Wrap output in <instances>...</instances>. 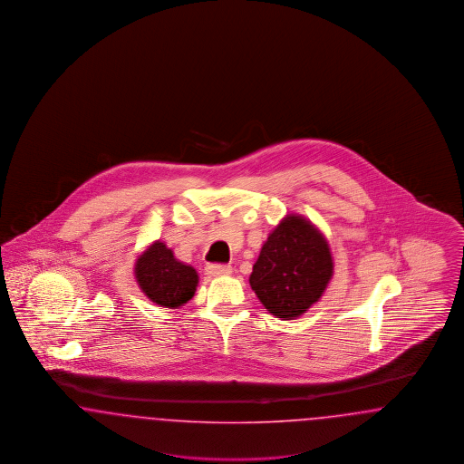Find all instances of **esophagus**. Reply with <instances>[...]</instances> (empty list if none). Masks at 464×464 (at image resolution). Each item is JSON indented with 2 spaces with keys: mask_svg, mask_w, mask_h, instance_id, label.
I'll return each instance as SVG.
<instances>
[{
  "mask_svg": "<svg viewBox=\"0 0 464 464\" xmlns=\"http://www.w3.org/2000/svg\"><path fill=\"white\" fill-rule=\"evenodd\" d=\"M205 271L208 276H227L233 273V267L223 266V264H210V266H207Z\"/></svg>",
  "mask_w": 464,
  "mask_h": 464,
  "instance_id": "obj_1",
  "label": "esophagus"
}]
</instances>
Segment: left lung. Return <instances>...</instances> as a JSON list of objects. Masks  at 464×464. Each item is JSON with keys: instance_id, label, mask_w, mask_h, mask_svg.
Returning a JSON list of instances; mask_svg holds the SVG:
<instances>
[{"instance_id": "1", "label": "left lung", "mask_w": 464, "mask_h": 464, "mask_svg": "<svg viewBox=\"0 0 464 464\" xmlns=\"http://www.w3.org/2000/svg\"><path fill=\"white\" fill-rule=\"evenodd\" d=\"M334 269L323 231L305 216L290 212L262 243L248 283L271 314L290 321L321 300Z\"/></svg>"}]
</instances>
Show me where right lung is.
Wrapping results in <instances>:
<instances>
[{
  "label": "right lung",
  "instance_id": "right-lung-1",
  "mask_svg": "<svg viewBox=\"0 0 464 464\" xmlns=\"http://www.w3.org/2000/svg\"><path fill=\"white\" fill-rule=\"evenodd\" d=\"M132 273L143 295L166 309L185 305L198 286L197 269L176 259L172 248L162 240L151 241L138 254Z\"/></svg>",
  "mask_w": 464,
  "mask_h": 464
}]
</instances>
